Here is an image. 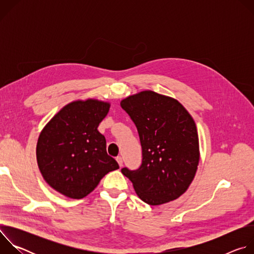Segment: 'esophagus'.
<instances>
[{
	"instance_id": "1",
	"label": "esophagus",
	"mask_w": 254,
	"mask_h": 254,
	"mask_svg": "<svg viewBox=\"0 0 254 254\" xmlns=\"http://www.w3.org/2000/svg\"><path fill=\"white\" fill-rule=\"evenodd\" d=\"M116 160H117V162L119 163V165L122 167V166H123V158H122L121 156H118V157L116 158Z\"/></svg>"
}]
</instances>
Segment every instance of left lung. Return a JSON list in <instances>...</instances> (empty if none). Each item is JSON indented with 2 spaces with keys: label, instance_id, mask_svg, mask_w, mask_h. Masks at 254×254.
I'll list each match as a JSON object with an SVG mask.
<instances>
[{
  "label": "left lung",
  "instance_id": "left-lung-1",
  "mask_svg": "<svg viewBox=\"0 0 254 254\" xmlns=\"http://www.w3.org/2000/svg\"><path fill=\"white\" fill-rule=\"evenodd\" d=\"M121 106L136 127L142 160L136 170L122 169L137 196L149 205H161L184 194L199 164L196 125L174 98L151 90L122 100Z\"/></svg>",
  "mask_w": 254,
  "mask_h": 254
}]
</instances>
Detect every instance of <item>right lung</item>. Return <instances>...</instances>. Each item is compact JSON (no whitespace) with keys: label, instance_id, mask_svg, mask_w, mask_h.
I'll list each match as a JSON object with an SVG mask.
<instances>
[{"label":"right lung","instance_id":"add662e5","mask_svg":"<svg viewBox=\"0 0 254 254\" xmlns=\"http://www.w3.org/2000/svg\"><path fill=\"white\" fill-rule=\"evenodd\" d=\"M110 103L87 99L65 105L42 129L36 155L46 182L57 192L81 199L100 180L120 168L106 153V140L98 125L106 117Z\"/></svg>","mask_w":254,"mask_h":254}]
</instances>
